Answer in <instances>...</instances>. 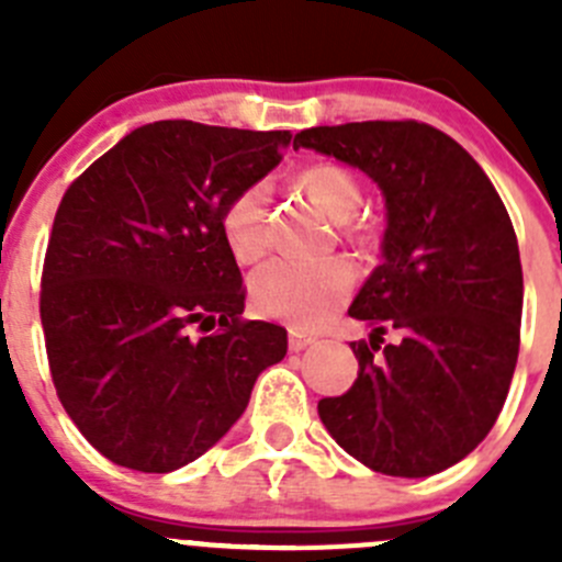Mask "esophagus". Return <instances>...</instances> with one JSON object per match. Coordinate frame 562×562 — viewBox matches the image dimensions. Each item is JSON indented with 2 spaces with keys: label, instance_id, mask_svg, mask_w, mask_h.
<instances>
[{
  "label": "esophagus",
  "instance_id": "obj_1",
  "mask_svg": "<svg viewBox=\"0 0 562 562\" xmlns=\"http://www.w3.org/2000/svg\"><path fill=\"white\" fill-rule=\"evenodd\" d=\"M312 342H315V335H306V331H301V329H290V349L292 351L306 349V346H312Z\"/></svg>",
  "mask_w": 562,
  "mask_h": 562
}]
</instances>
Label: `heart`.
<instances>
[{
	"label": "heart",
	"mask_w": 562,
	"mask_h": 562,
	"mask_svg": "<svg viewBox=\"0 0 562 562\" xmlns=\"http://www.w3.org/2000/svg\"><path fill=\"white\" fill-rule=\"evenodd\" d=\"M295 188L324 211L355 245H369L374 238L371 222L351 216L362 202L357 173L337 162H315L295 173ZM222 236L236 261L252 265L270 250L267 227V193L261 186L241 188L222 211ZM355 290V270L342 258L292 261L278 258L252 276V304L261 315L281 321L292 329L324 326Z\"/></svg>",
	"instance_id": "b5f03b06"
}]
</instances>
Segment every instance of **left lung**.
Wrapping results in <instances>:
<instances>
[{"label":"left lung","instance_id":"obj_1","mask_svg":"<svg viewBox=\"0 0 562 562\" xmlns=\"http://www.w3.org/2000/svg\"><path fill=\"white\" fill-rule=\"evenodd\" d=\"M301 146L369 173L389 207L382 265L349 310L371 337L351 342L357 380L317 402L321 422L374 473H441L479 448L509 394L524 312L513 220L479 162L428 123L315 126Z\"/></svg>","mask_w":562,"mask_h":562}]
</instances>
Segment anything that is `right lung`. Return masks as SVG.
Listing matches in <instances>:
<instances>
[{"instance_id": "1", "label": "right lung", "mask_w": 562, "mask_h": 562, "mask_svg": "<svg viewBox=\"0 0 562 562\" xmlns=\"http://www.w3.org/2000/svg\"><path fill=\"white\" fill-rule=\"evenodd\" d=\"M290 132L134 128L64 193L42 270L44 346L69 419L114 464L171 473L245 414L286 329L245 321L222 211ZM202 330V338H193Z\"/></svg>"}]
</instances>
